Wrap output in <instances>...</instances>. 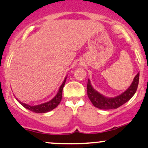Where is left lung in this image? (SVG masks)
Returning <instances> with one entry per match:
<instances>
[{"label": "left lung", "mask_w": 148, "mask_h": 148, "mask_svg": "<svg viewBox=\"0 0 148 148\" xmlns=\"http://www.w3.org/2000/svg\"><path fill=\"white\" fill-rule=\"evenodd\" d=\"M139 77L140 73H138L134 78L133 82L131 84L130 87L125 92L122 93L118 96L113 98H108L103 96L100 93L97 92L91 84L90 81L88 79L87 86V95L89 99L92 102L95 107L102 110H111V109H117L129 101L133 97L136 92L139 83Z\"/></svg>", "instance_id": "left-lung-1"}]
</instances>
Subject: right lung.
I'll return each instance as SVG.
<instances>
[{
    "instance_id": "obj_1",
    "label": "right lung",
    "mask_w": 148,
    "mask_h": 148,
    "mask_svg": "<svg viewBox=\"0 0 148 148\" xmlns=\"http://www.w3.org/2000/svg\"><path fill=\"white\" fill-rule=\"evenodd\" d=\"M66 80V77L64 80L63 83L61 85V86L59 87V91H58L57 94H56V96L53 98L52 99H51L49 102L43 103V104H38V105H35V106H31L28 105V104H25V103L19 102L21 104L23 107H24L25 108H26L27 110H30L31 112H34L36 113H45L48 112L49 111H51L52 110H53L54 108H56L58 105H59V103L61 102L62 98V90H63L64 86Z\"/></svg>"
}]
</instances>
